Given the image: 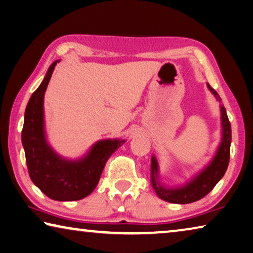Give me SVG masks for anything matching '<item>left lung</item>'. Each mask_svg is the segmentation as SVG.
Masks as SVG:
<instances>
[{
    "label": "left lung",
    "instance_id": "left-lung-1",
    "mask_svg": "<svg viewBox=\"0 0 253 253\" xmlns=\"http://www.w3.org/2000/svg\"><path fill=\"white\" fill-rule=\"evenodd\" d=\"M207 87L211 93L215 95L217 101L220 98L210 84L207 83ZM220 118H222V142H220L218 150L211 162L199 174L190 180L189 182L179 188H166L159 181V167L156 159L152 156L151 164V179L156 195L166 202L173 204H189L197 202L213 190L223 175L225 174L228 162H230V147L232 139L231 124L226 115V110L224 106L220 107Z\"/></svg>",
    "mask_w": 253,
    "mask_h": 253
}]
</instances>
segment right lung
Here are the masks:
<instances>
[{
	"label": "right lung",
	"mask_w": 253,
	"mask_h": 253,
	"mask_svg": "<svg viewBox=\"0 0 253 253\" xmlns=\"http://www.w3.org/2000/svg\"><path fill=\"white\" fill-rule=\"evenodd\" d=\"M58 62L51 64L45 79L29 99L21 138L33 182L47 197L58 202H73L86 197L94 190L108 159L125 141H99L78 161L61 158L48 145L43 129V94Z\"/></svg>",
	"instance_id": "add662e5"
}]
</instances>
